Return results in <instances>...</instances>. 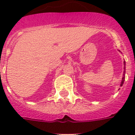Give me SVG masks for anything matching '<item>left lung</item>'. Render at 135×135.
<instances>
[{"label":"left lung","mask_w":135,"mask_h":135,"mask_svg":"<svg viewBox=\"0 0 135 135\" xmlns=\"http://www.w3.org/2000/svg\"><path fill=\"white\" fill-rule=\"evenodd\" d=\"M126 69V62L124 61V69ZM125 74H126V71H124L123 77V78H122V82H121V84H120V86L123 85V83H124V80H125Z\"/></svg>","instance_id":"8db88e82"}]
</instances>
